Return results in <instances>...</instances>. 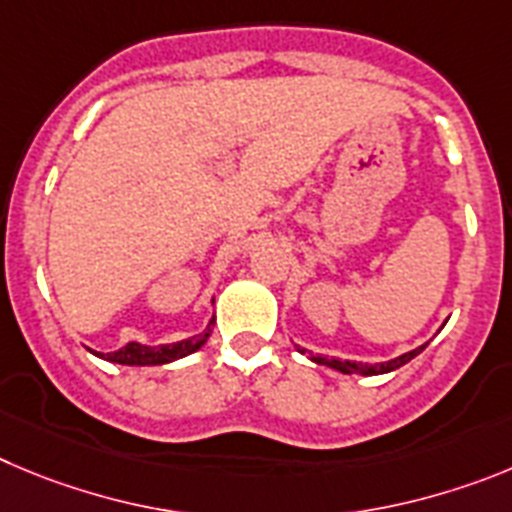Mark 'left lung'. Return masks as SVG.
<instances>
[{
    "label": "left lung",
    "mask_w": 512,
    "mask_h": 512,
    "mask_svg": "<svg viewBox=\"0 0 512 512\" xmlns=\"http://www.w3.org/2000/svg\"><path fill=\"white\" fill-rule=\"evenodd\" d=\"M423 349H426V344H421V347L411 349V352L400 354V357L395 359H388V362H377V365H367V362H352V359H334V357H311L316 365H326L331 367V370H339L344 372V375H385V372H393L398 370V367H403L405 362H411L416 354H421ZM298 352H306V349H298Z\"/></svg>",
    "instance_id": "obj_1"
}]
</instances>
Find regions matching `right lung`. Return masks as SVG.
I'll use <instances>...</instances> for the list:
<instances>
[{
    "mask_svg": "<svg viewBox=\"0 0 512 512\" xmlns=\"http://www.w3.org/2000/svg\"><path fill=\"white\" fill-rule=\"evenodd\" d=\"M216 319L209 321L204 334H196L191 339H183V342L176 344H158V347H147V344H137L130 342L127 347L117 349V352H107L99 354L107 362H117V365H132V367H145V365H168V362H176V359L188 357L196 349H201L206 344V339L211 336V329H214Z\"/></svg>",
    "mask_w": 512,
    "mask_h": 512,
    "instance_id": "obj_1",
    "label": "right lung"
}]
</instances>
